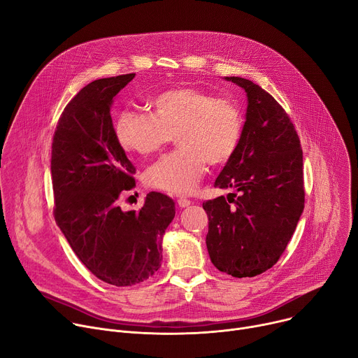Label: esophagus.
Segmentation results:
<instances>
[{
	"mask_svg": "<svg viewBox=\"0 0 358 358\" xmlns=\"http://www.w3.org/2000/svg\"><path fill=\"white\" fill-rule=\"evenodd\" d=\"M177 204H178V207L185 208V207H188L189 204H192V201L187 200V199H178V200H177Z\"/></svg>",
	"mask_w": 358,
	"mask_h": 358,
	"instance_id": "esophagus-1",
	"label": "esophagus"
}]
</instances>
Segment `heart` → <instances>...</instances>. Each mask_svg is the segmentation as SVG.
Segmentation results:
<instances>
[{"label":"heart","instance_id":"b5f03b06","mask_svg":"<svg viewBox=\"0 0 358 358\" xmlns=\"http://www.w3.org/2000/svg\"><path fill=\"white\" fill-rule=\"evenodd\" d=\"M151 113L127 109L117 115L115 135L128 152L148 157L176 135L180 150L162 157L145 171V182L159 192L187 196L203 178L207 162L226 164L239 148L243 113L233 101L182 86L150 101Z\"/></svg>","mask_w":358,"mask_h":358}]
</instances>
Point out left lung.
Returning a JSON list of instances; mask_svg holds the SVG:
<instances>
[{
  "mask_svg": "<svg viewBox=\"0 0 358 358\" xmlns=\"http://www.w3.org/2000/svg\"><path fill=\"white\" fill-rule=\"evenodd\" d=\"M224 79L246 92L248 109L239 148L214 187L233 188L239 197L203 203L206 245L219 271L252 278L276 264L303 211L302 150L288 113L266 90L243 78Z\"/></svg>",
  "mask_w": 358,
  "mask_h": 358,
  "instance_id": "obj_1",
  "label": "left lung"
}]
</instances>
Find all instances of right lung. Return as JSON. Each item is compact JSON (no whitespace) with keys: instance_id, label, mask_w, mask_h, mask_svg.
I'll return each mask as SVG.
<instances>
[{"instance_id":"right-lung-1","label":"right lung","mask_w":358,"mask_h":358,"mask_svg":"<svg viewBox=\"0 0 358 358\" xmlns=\"http://www.w3.org/2000/svg\"><path fill=\"white\" fill-rule=\"evenodd\" d=\"M135 73L86 85L64 108L52 144L55 219L82 264L115 287L147 280L161 266L162 237L176 216L169 196L151 192L139 211L119 199L135 166L116 139L110 106Z\"/></svg>"}]
</instances>
